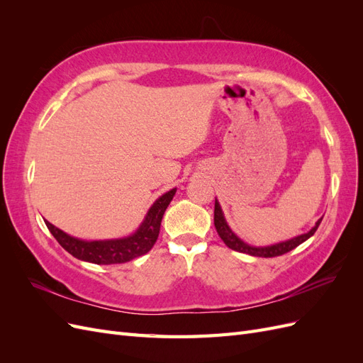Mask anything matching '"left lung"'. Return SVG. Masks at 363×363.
Masks as SVG:
<instances>
[{
    "label": "left lung",
    "instance_id": "1",
    "mask_svg": "<svg viewBox=\"0 0 363 363\" xmlns=\"http://www.w3.org/2000/svg\"><path fill=\"white\" fill-rule=\"evenodd\" d=\"M321 221H323V218L318 219L316 224H315L307 233L300 235V236H296V238H292V239H288V240H284V242H279V244L268 245V247H252V245L245 244L242 239H239V238L232 232V228L228 227V224H227V221H225L221 206H219L218 200H215L213 223H215V228H216V232H218L219 238H221V239L224 240V244H225L228 248H232V250L239 251V252H247V255L256 256V257H276V256L284 255V252H289V251L294 250L295 247H298L300 244H303L304 240H307L311 236H313V233L316 232V228L320 227Z\"/></svg>",
    "mask_w": 363,
    "mask_h": 363
}]
</instances>
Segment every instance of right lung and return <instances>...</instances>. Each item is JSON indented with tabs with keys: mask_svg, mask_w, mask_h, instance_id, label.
Masks as SVG:
<instances>
[{
	"mask_svg": "<svg viewBox=\"0 0 363 363\" xmlns=\"http://www.w3.org/2000/svg\"><path fill=\"white\" fill-rule=\"evenodd\" d=\"M175 191L177 189L174 188L159 196L155 204L150 207V211L139 228L133 235L127 238L108 240H83L67 235L48 221H45V224L51 235L56 238L57 242L77 259L96 263V265L125 263L133 260L135 257L145 255L156 244L163 213L169 206L172 196L175 195Z\"/></svg>",
	"mask_w": 363,
	"mask_h": 363,
	"instance_id": "right-lung-1",
	"label": "right lung"
}]
</instances>
